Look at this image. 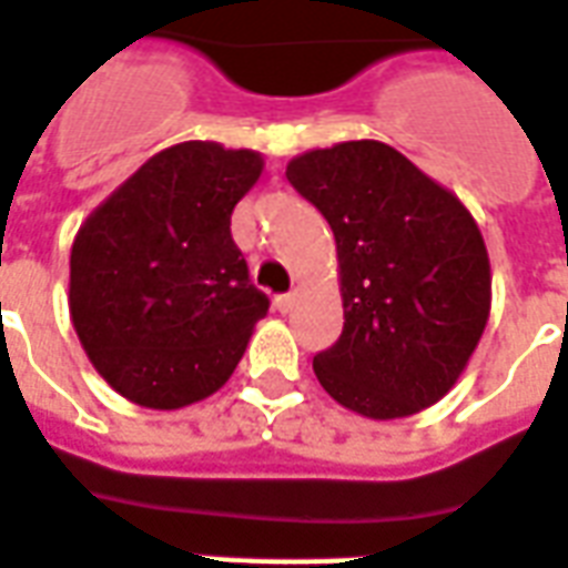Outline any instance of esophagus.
I'll use <instances>...</instances> for the list:
<instances>
[{"label":"esophagus","mask_w":568,"mask_h":568,"mask_svg":"<svg viewBox=\"0 0 568 568\" xmlns=\"http://www.w3.org/2000/svg\"><path fill=\"white\" fill-rule=\"evenodd\" d=\"M273 306H276L280 313H288V310L295 306V295H292V292H288V295H276L273 297Z\"/></svg>","instance_id":"34e87169"}]
</instances>
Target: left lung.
I'll return each mask as SVG.
<instances>
[{
  "label": "left lung",
  "instance_id": "left-lung-1",
  "mask_svg": "<svg viewBox=\"0 0 568 568\" xmlns=\"http://www.w3.org/2000/svg\"><path fill=\"white\" fill-rule=\"evenodd\" d=\"M288 183L334 231L343 334L313 358L322 388L367 418L422 413L452 388L490 313L476 220L379 141L297 155Z\"/></svg>",
  "mask_w": 568,
  "mask_h": 568
}]
</instances>
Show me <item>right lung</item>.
<instances>
[{
	"mask_svg": "<svg viewBox=\"0 0 568 568\" xmlns=\"http://www.w3.org/2000/svg\"><path fill=\"white\" fill-rule=\"evenodd\" d=\"M262 155L186 141L155 153L83 222L69 306L87 355L129 400L180 409L222 388L271 297L250 280L231 210Z\"/></svg>",
	"mask_w": 568,
	"mask_h": 568,
	"instance_id": "right-lung-1",
	"label": "right lung"
}]
</instances>
